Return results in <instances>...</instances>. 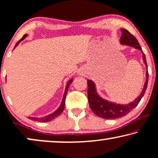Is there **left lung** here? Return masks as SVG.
<instances>
[{"instance_id":"obj_1","label":"left lung","mask_w":158,"mask_h":158,"mask_svg":"<svg viewBox=\"0 0 158 158\" xmlns=\"http://www.w3.org/2000/svg\"><path fill=\"white\" fill-rule=\"evenodd\" d=\"M122 35L120 40V43L123 45L131 46L135 49L139 50L142 54V59L146 66V81L144 84V87L139 95L134 100L133 102H129V104H119L114 102L107 100L99 95L97 92L96 85L93 81L87 79V94L88 101H89V107L93 113L98 117L106 119H114L121 118L123 115L128 114L130 111L133 110L140 102L141 99L144 96L148 87L149 74L148 71V64H147L146 57L143 52L139 43L135 37L133 36L129 31L125 29H121Z\"/></svg>"}]
</instances>
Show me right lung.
<instances>
[{"label": "right lung", "instance_id": "right-lung-1", "mask_svg": "<svg viewBox=\"0 0 158 158\" xmlns=\"http://www.w3.org/2000/svg\"><path fill=\"white\" fill-rule=\"evenodd\" d=\"M27 37V35L26 34V35H24V36L22 37V38L19 41H18L17 43H16L15 47H14V49H15L16 46H18L19 44L23 40H24L25 38H26ZM72 81H73V79H71L70 80H69L68 82H67L66 89H65V91H64V96H63L61 103H60V106L59 108H58L57 110L55 111V112L51 113V114H50V115H46V116H44V117H42V118L29 117V118L31 119V120H32V121H40V122H49L50 121H52V120L55 119V118H57L58 116H59V115L62 113L63 111H64V107H65V100H66V97L67 92H68L69 86H70L71 83L72 82Z\"/></svg>", "mask_w": 158, "mask_h": 158}]
</instances>
